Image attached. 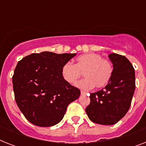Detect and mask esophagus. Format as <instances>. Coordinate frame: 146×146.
I'll use <instances>...</instances> for the list:
<instances>
[{
    "label": "esophagus",
    "instance_id": "esophagus-1",
    "mask_svg": "<svg viewBox=\"0 0 146 146\" xmlns=\"http://www.w3.org/2000/svg\"><path fill=\"white\" fill-rule=\"evenodd\" d=\"M86 92L84 91H81V95H86Z\"/></svg>",
    "mask_w": 146,
    "mask_h": 146
}]
</instances>
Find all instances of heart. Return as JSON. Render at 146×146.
I'll return each mask as SVG.
<instances>
[{"label":"heart","mask_w":146,"mask_h":146,"mask_svg":"<svg viewBox=\"0 0 146 146\" xmlns=\"http://www.w3.org/2000/svg\"><path fill=\"white\" fill-rule=\"evenodd\" d=\"M84 74V79L76 86L89 90L96 86L98 89L105 86L111 80L113 73V64L110 60L103 59L102 55L96 53L85 54L76 59V64L67 62L61 68L62 77L69 84H74Z\"/></svg>","instance_id":"heart-1"}]
</instances>
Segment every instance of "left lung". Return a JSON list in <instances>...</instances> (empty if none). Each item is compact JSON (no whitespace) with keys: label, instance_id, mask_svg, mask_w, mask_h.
<instances>
[{"label":"left lung","instance_id":"obj_1","mask_svg":"<svg viewBox=\"0 0 146 146\" xmlns=\"http://www.w3.org/2000/svg\"><path fill=\"white\" fill-rule=\"evenodd\" d=\"M113 73L110 82L100 91L90 94L86 112L92 122L113 125L122 119L131 104L136 82L135 70L127 57L110 54Z\"/></svg>","mask_w":146,"mask_h":146}]
</instances>
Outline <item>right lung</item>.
I'll return each instance as SVG.
<instances>
[{
	"instance_id": "obj_1",
	"label": "right lung",
	"mask_w": 146,
	"mask_h": 146,
	"mask_svg": "<svg viewBox=\"0 0 146 146\" xmlns=\"http://www.w3.org/2000/svg\"><path fill=\"white\" fill-rule=\"evenodd\" d=\"M76 54L43 51L19 60L13 76L15 100L30 123L48 127L60 122L80 90L63 79L61 68Z\"/></svg>"
}]
</instances>
